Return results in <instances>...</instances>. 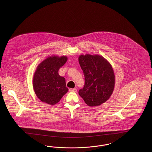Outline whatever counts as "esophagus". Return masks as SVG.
Wrapping results in <instances>:
<instances>
[{"label": "esophagus", "instance_id": "34e87169", "mask_svg": "<svg viewBox=\"0 0 152 152\" xmlns=\"http://www.w3.org/2000/svg\"><path fill=\"white\" fill-rule=\"evenodd\" d=\"M69 91L70 92H77V88H69Z\"/></svg>", "mask_w": 152, "mask_h": 152}]
</instances>
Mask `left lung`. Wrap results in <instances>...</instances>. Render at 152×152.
<instances>
[{"label": "left lung", "instance_id": "8db88e82", "mask_svg": "<svg viewBox=\"0 0 152 152\" xmlns=\"http://www.w3.org/2000/svg\"><path fill=\"white\" fill-rule=\"evenodd\" d=\"M78 62L85 76V85L78 94L88 106H100L112 95L115 77L110 64L101 56L81 55Z\"/></svg>", "mask_w": 152, "mask_h": 152}]
</instances>
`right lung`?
<instances>
[{"instance_id":"add662e5","label":"right lung","mask_w":152,"mask_h":152,"mask_svg":"<svg viewBox=\"0 0 152 152\" xmlns=\"http://www.w3.org/2000/svg\"><path fill=\"white\" fill-rule=\"evenodd\" d=\"M66 56H52L38 65L33 78V87L37 97L51 105L58 102L69 89L66 80L58 74L67 61Z\"/></svg>"}]
</instances>
